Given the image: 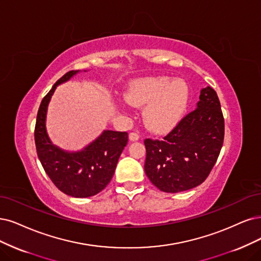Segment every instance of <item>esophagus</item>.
<instances>
[{"label":"esophagus","instance_id":"esophagus-1","mask_svg":"<svg viewBox=\"0 0 261 261\" xmlns=\"http://www.w3.org/2000/svg\"><path fill=\"white\" fill-rule=\"evenodd\" d=\"M140 139V136L138 133H136V132H131L130 134H129V140L130 141H132V142H136V141H138Z\"/></svg>","mask_w":261,"mask_h":261}]
</instances>
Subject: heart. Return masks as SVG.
Instances as JSON below:
<instances>
[{"instance_id": "1", "label": "heart", "mask_w": 261, "mask_h": 261, "mask_svg": "<svg viewBox=\"0 0 261 261\" xmlns=\"http://www.w3.org/2000/svg\"><path fill=\"white\" fill-rule=\"evenodd\" d=\"M189 86L180 79L149 76L132 81L124 98L137 108L145 107L143 119L153 132H166L174 128L185 114L189 102Z\"/></svg>"}]
</instances>
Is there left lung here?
<instances>
[{
    "mask_svg": "<svg viewBox=\"0 0 261 261\" xmlns=\"http://www.w3.org/2000/svg\"><path fill=\"white\" fill-rule=\"evenodd\" d=\"M225 121L216 91L201 89L195 111L162 141L146 139L145 173L158 189L180 192L203 182L224 143Z\"/></svg>",
    "mask_w": 261,
    "mask_h": 261,
    "instance_id": "left-lung-1",
    "label": "left lung"
}]
</instances>
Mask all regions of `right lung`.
I'll use <instances>...</instances> for the list:
<instances>
[{
  "label": "right lung",
  "instance_id": "add662e5",
  "mask_svg": "<svg viewBox=\"0 0 261 261\" xmlns=\"http://www.w3.org/2000/svg\"><path fill=\"white\" fill-rule=\"evenodd\" d=\"M80 72H67L44 96L37 112L34 138L38 159L57 188L74 198H88L99 194L111 181L128 143V133L104 130L90 144L77 151L64 150L51 142L46 129L48 104L57 87Z\"/></svg>",
  "mask_w": 261,
  "mask_h": 261
}]
</instances>
